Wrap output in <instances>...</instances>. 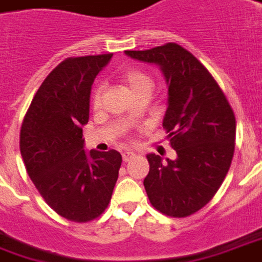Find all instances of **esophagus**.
<instances>
[{
    "mask_svg": "<svg viewBox=\"0 0 262 262\" xmlns=\"http://www.w3.org/2000/svg\"><path fill=\"white\" fill-rule=\"evenodd\" d=\"M135 154L134 152H131V151H124L122 152V160H124V162H128L131 158H134Z\"/></svg>",
    "mask_w": 262,
    "mask_h": 262,
    "instance_id": "obj_1",
    "label": "esophagus"
}]
</instances>
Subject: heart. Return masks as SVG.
I'll use <instances>...</instances> for the list:
<instances>
[{"mask_svg": "<svg viewBox=\"0 0 262 262\" xmlns=\"http://www.w3.org/2000/svg\"><path fill=\"white\" fill-rule=\"evenodd\" d=\"M124 82L127 84L128 90L134 95L144 93V91L151 94L152 86H154V79L151 78L148 74L140 71V70H129L128 73H125ZM101 98H102V86L98 85L94 90L93 97H91V104L94 108L100 107Z\"/></svg>", "mask_w": 262, "mask_h": 262, "instance_id": "1", "label": "heart"}]
</instances>
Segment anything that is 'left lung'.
Segmentation results:
<instances>
[{
  "mask_svg": "<svg viewBox=\"0 0 262 262\" xmlns=\"http://www.w3.org/2000/svg\"><path fill=\"white\" fill-rule=\"evenodd\" d=\"M125 54L160 67L168 88L162 127L177 158L162 161L160 155L147 154V195L165 215H191L215 195L230 169L235 147L232 108L208 70L181 45Z\"/></svg>",
  "mask_w": 262,
  "mask_h": 262,
  "instance_id": "left-lung-1",
  "label": "left lung"
}]
</instances>
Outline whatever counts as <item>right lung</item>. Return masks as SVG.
Returning a JSON list of instances; mask_svg holds the SVG:
<instances>
[{
  "label": "right lung",
  "mask_w": 262,
  "mask_h": 262,
  "mask_svg": "<svg viewBox=\"0 0 262 262\" xmlns=\"http://www.w3.org/2000/svg\"><path fill=\"white\" fill-rule=\"evenodd\" d=\"M111 57L62 61L38 88L21 127L19 149L28 176L45 203L75 223L104 212L122 162L115 149L86 152L82 138L94 79Z\"/></svg>",
  "instance_id": "right-lung-1"
}]
</instances>
